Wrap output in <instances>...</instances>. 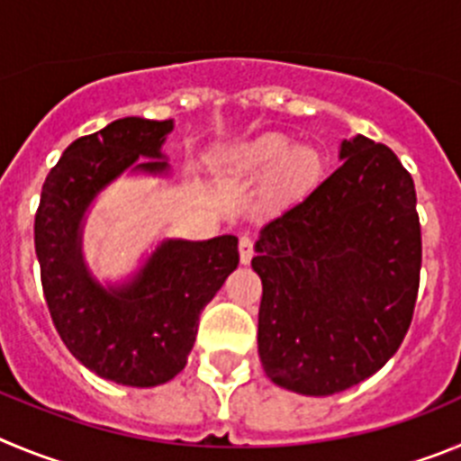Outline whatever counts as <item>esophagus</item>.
<instances>
[{
	"label": "esophagus",
	"mask_w": 461,
	"mask_h": 461,
	"mask_svg": "<svg viewBox=\"0 0 461 461\" xmlns=\"http://www.w3.org/2000/svg\"><path fill=\"white\" fill-rule=\"evenodd\" d=\"M239 255L243 264H250L252 255H255V240H252L248 234H243L239 239Z\"/></svg>",
	"instance_id": "esophagus-1"
}]
</instances>
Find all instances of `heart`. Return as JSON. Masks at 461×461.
Returning a JSON list of instances; mask_svg holds the SVG:
<instances>
[{
	"label": "heart",
	"mask_w": 461,
	"mask_h": 461,
	"mask_svg": "<svg viewBox=\"0 0 461 461\" xmlns=\"http://www.w3.org/2000/svg\"><path fill=\"white\" fill-rule=\"evenodd\" d=\"M239 158L248 172H271L268 193L282 204L298 202L312 193L323 174L321 153L310 147L292 149V142L285 135L255 140L240 151Z\"/></svg>",
	"instance_id": "obj_1"
}]
</instances>
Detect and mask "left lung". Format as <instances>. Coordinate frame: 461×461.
<instances>
[{"label": "left lung", "mask_w": 461, "mask_h": 461, "mask_svg": "<svg viewBox=\"0 0 461 461\" xmlns=\"http://www.w3.org/2000/svg\"><path fill=\"white\" fill-rule=\"evenodd\" d=\"M342 165L261 227L259 358L273 384L335 395L381 370L411 326L422 239L411 174L356 135Z\"/></svg>", "instance_id": "obj_1"}]
</instances>
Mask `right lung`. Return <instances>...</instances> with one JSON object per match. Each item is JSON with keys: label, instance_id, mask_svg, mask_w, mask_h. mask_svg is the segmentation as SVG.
Segmentation results:
<instances>
[{"label": "right lung", "instance_id": "obj_1", "mask_svg": "<svg viewBox=\"0 0 461 461\" xmlns=\"http://www.w3.org/2000/svg\"><path fill=\"white\" fill-rule=\"evenodd\" d=\"M172 122L126 117L68 144L50 169L34 221L41 285L57 333L85 367L114 384L151 388L185 367L206 303L239 267V239L165 240L140 276L103 289L80 255L86 206L126 167L158 174ZM142 155L151 161L135 164Z\"/></svg>", "mask_w": 461, "mask_h": 461}]
</instances>
